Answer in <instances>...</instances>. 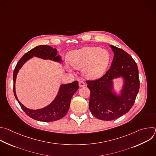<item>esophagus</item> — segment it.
I'll return each instance as SVG.
<instances>
[{"label":"esophagus","mask_w":156,"mask_h":156,"mask_svg":"<svg viewBox=\"0 0 156 156\" xmlns=\"http://www.w3.org/2000/svg\"><path fill=\"white\" fill-rule=\"evenodd\" d=\"M85 85H86V84H85V83L83 81H80L79 82V86H80V87H83L85 86Z\"/></svg>","instance_id":"1"}]
</instances>
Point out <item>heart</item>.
Segmentation results:
<instances>
[{
  "mask_svg": "<svg viewBox=\"0 0 156 156\" xmlns=\"http://www.w3.org/2000/svg\"><path fill=\"white\" fill-rule=\"evenodd\" d=\"M108 52L98 47H86L72 51L69 57L73 68L83 70L88 79H97L101 76L109 62Z\"/></svg>",
  "mask_w": 156,
  "mask_h": 156,
  "instance_id": "heart-1",
  "label": "heart"
}]
</instances>
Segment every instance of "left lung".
<instances>
[{
    "label": "left lung",
    "mask_w": 156,
    "mask_h": 156,
    "mask_svg": "<svg viewBox=\"0 0 156 156\" xmlns=\"http://www.w3.org/2000/svg\"><path fill=\"white\" fill-rule=\"evenodd\" d=\"M110 47L114 53L110 68L98 80L86 81L91 94L89 107L92 114L102 120H113L127 113L135 103L140 89L138 69L132 57L123 49ZM123 77L121 93L113 91L112 80Z\"/></svg>",
    "instance_id": "8db88e82"
}]
</instances>
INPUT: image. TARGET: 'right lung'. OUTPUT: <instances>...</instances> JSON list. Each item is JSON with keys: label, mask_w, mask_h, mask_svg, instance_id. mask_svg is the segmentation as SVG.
I'll return each instance as SVG.
<instances>
[{"label": "right lung", "mask_w": 156, "mask_h": 156, "mask_svg": "<svg viewBox=\"0 0 156 156\" xmlns=\"http://www.w3.org/2000/svg\"><path fill=\"white\" fill-rule=\"evenodd\" d=\"M57 51L46 45L38 46L26 53L17 63L13 71V93L21 108L27 115L34 120L41 122H54L63 117L67 113L70 105V101L73 95L78 90V81L69 84H62L58 93L54 100L48 106L41 109L31 110L22 104L17 98L15 92V81L16 75L23 64L33 57H37L44 60H51L61 62L60 55H57Z\"/></svg>", "instance_id": "right-lung-1"}]
</instances>
